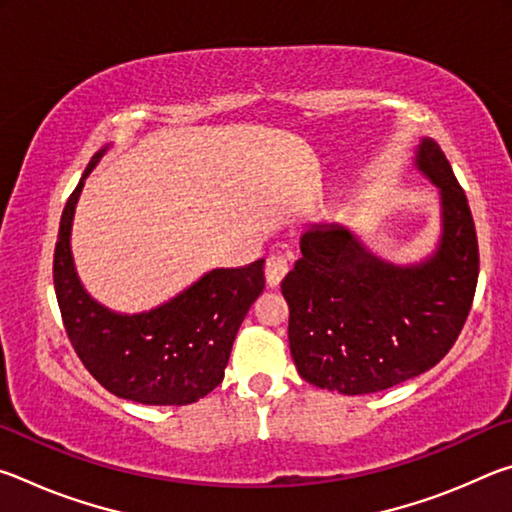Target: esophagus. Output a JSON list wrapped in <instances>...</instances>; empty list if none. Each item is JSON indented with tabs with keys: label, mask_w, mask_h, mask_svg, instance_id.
Masks as SVG:
<instances>
[{
	"label": "esophagus",
	"mask_w": 512,
	"mask_h": 512,
	"mask_svg": "<svg viewBox=\"0 0 512 512\" xmlns=\"http://www.w3.org/2000/svg\"><path fill=\"white\" fill-rule=\"evenodd\" d=\"M289 273V262L282 255H271L266 259V282L268 287L275 289L280 287V282L284 280V275Z\"/></svg>",
	"instance_id": "1"
}]
</instances>
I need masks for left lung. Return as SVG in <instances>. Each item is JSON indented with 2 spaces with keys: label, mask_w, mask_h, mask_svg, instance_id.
Masks as SVG:
<instances>
[{
  "label": "left lung",
  "mask_w": 512,
  "mask_h": 512,
  "mask_svg": "<svg viewBox=\"0 0 512 512\" xmlns=\"http://www.w3.org/2000/svg\"><path fill=\"white\" fill-rule=\"evenodd\" d=\"M415 167L440 192V239L422 262L393 264L341 223H318L282 280L300 377L366 395L413 379L445 357L470 314L479 244L465 192L440 146L424 137Z\"/></svg>",
  "instance_id": "left-lung-1"
}]
</instances>
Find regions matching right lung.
Segmentation results:
<instances>
[{"label": "right lung", "mask_w": 512, "mask_h": 512, "mask_svg": "<svg viewBox=\"0 0 512 512\" xmlns=\"http://www.w3.org/2000/svg\"><path fill=\"white\" fill-rule=\"evenodd\" d=\"M94 153L60 216L54 287L65 332L90 375L112 395L151 406L198 402L223 381L241 323L264 291V259L214 268L176 298L140 314L103 307L83 289L72 257V223Z\"/></svg>", "instance_id": "right-lung-1"}]
</instances>
